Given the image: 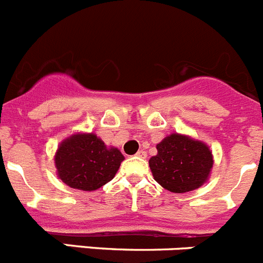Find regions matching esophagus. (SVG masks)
Here are the masks:
<instances>
[{"label": "esophagus", "mask_w": 263, "mask_h": 263, "mask_svg": "<svg viewBox=\"0 0 263 263\" xmlns=\"http://www.w3.org/2000/svg\"><path fill=\"white\" fill-rule=\"evenodd\" d=\"M136 156H137V157H140V158H145L146 157V152L141 149V151H139V152L136 153Z\"/></svg>", "instance_id": "34e87169"}]
</instances>
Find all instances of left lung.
Returning <instances> with one entry per match:
<instances>
[{
  "label": "left lung",
  "instance_id": "obj_1",
  "mask_svg": "<svg viewBox=\"0 0 263 263\" xmlns=\"http://www.w3.org/2000/svg\"><path fill=\"white\" fill-rule=\"evenodd\" d=\"M157 155L151 157L149 167L156 182L176 194L200 187L208 179L214 165L212 153L203 141L172 134L157 144Z\"/></svg>",
  "mask_w": 263,
  "mask_h": 263
}]
</instances>
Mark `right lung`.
Listing matches in <instances>:
<instances>
[{"instance_id": "obj_1", "label": "right lung", "mask_w": 263, "mask_h": 263, "mask_svg": "<svg viewBox=\"0 0 263 263\" xmlns=\"http://www.w3.org/2000/svg\"><path fill=\"white\" fill-rule=\"evenodd\" d=\"M124 156L94 134H74L61 141L55 155L58 176L72 189L93 191L117 174Z\"/></svg>"}]
</instances>
